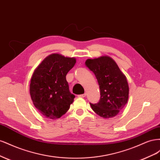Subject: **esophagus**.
<instances>
[{
    "instance_id": "esophagus-1",
    "label": "esophagus",
    "mask_w": 160,
    "mask_h": 160,
    "mask_svg": "<svg viewBox=\"0 0 160 160\" xmlns=\"http://www.w3.org/2000/svg\"><path fill=\"white\" fill-rule=\"evenodd\" d=\"M85 96H86V94H85V93H83V94H81V95H78L79 98H85Z\"/></svg>"
}]
</instances>
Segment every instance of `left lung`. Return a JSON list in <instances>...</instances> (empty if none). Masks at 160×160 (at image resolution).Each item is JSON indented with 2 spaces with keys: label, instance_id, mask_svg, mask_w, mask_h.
<instances>
[{
  "label": "left lung",
  "instance_id": "1",
  "mask_svg": "<svg viewBox=\"0 0 160 160\" xmlns=\"http://www.w3.org/2000/svg\"><path fill=\"white\" fill-rule=\"evenodd\" d=\"M85 65L93 72L100 89L99 102L90 103L92 109L103 118L115 117L128 102L129 86L126 77L109 57L88 59Z\"/></svg>",
  "mask_w": 160,
  "mask_h": 160
}]
</instances>
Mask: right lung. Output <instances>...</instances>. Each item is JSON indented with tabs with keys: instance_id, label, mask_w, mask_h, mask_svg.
<instances>
[{
	"instance_id": "right-lung-1",
	"label": "right lung",
	"mask_w": 160,
	"mask_h": 160,
	"mask_svg": "<svg viewBox=\"0 0 160 160\" xmlns=\"http://www.w3.org/2000/svg\"><path fill=\"white\" fill-rule=\"evenodd\" d=\"M76 62L75 58L52 54L42 61L32 76L30 94L40 113L51 119L61 118L70 108L75 95L66 75Z\"/></svg>"
}]
</instances>
